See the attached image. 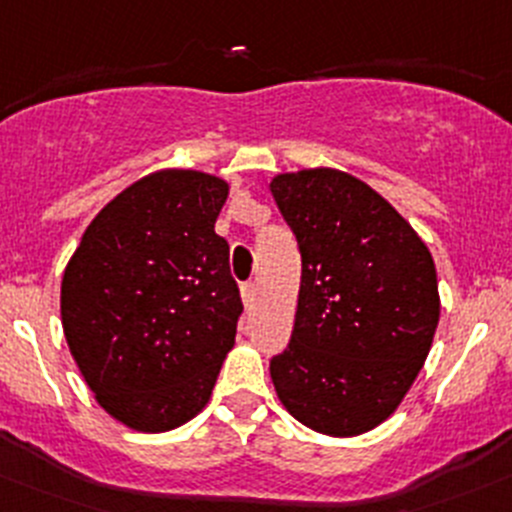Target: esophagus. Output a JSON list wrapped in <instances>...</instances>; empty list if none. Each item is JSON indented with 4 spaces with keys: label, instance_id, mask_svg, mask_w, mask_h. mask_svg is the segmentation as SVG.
Wrapping results in <instances>:
<instances>
[{
    "label": "esophagus",
    "instance_id": "esophagus-1",
    "mask_svg": "<svg viewBox=\"0 0 512 512\" xmlns=\"http://www.w3.org/2000/svg\"><path fill=\"white\" fill-rule=\"evenodd\" d=\"M241 299L246 306H253V301H256V284H253V281L241 286Z\"/></svg>",
    "mask_w": 512,
    "mask_h": 512
}]
</instances>
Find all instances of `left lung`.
<instances>
[{
  "label": "left lung",
  "mask_w": 512,
  "mask_h": 512,
  "mask_svg": "<svg viewBox=\"0 0 512 512\" xmlns=\"http://www.w3.org/2000/svg\"><path fill=\"white\" fill-rule=\"evenodd\" d=\"M301 253L289 347L271 379L291 417L321 435L382 425L420 374L440 321L437 271L415 228L334 168L271 180Z\"/></svg>",
  "instance_id": "left-lung-1"
}]
</instances>
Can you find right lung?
Returning <instances> with one entry per match:
<instances>
[{"instance_id": "1", "label": "right lung", "mask_w": 512, "mask_h": 512, "mask_svg": "<svg viewBox=\"0 0 512 512\" xmlns=\"http://www.w3.org/2000/svg\"><path fill=\"white\" fill-rule=\"evenodd\" d=\"M228 183L158 170L107 203L62 276L67 347L107 415L175 430L211 399L243 304L216 218Z\"/></svg>"}]
</instances>
